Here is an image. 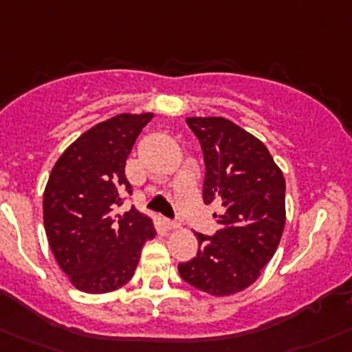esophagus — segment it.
Here are the masks:
<instances>
[{
    "mask_svg": "<svg viewBox=\"0 0 352 352\" xmlns=\"http://www.w3.org/2000/svg\"><path fill=\"white\" fill-rule=\"evenodd\" d=\"M165 226H166V228H168V229H179V228H180V222L170 221V219H166Z\"/></svg>",
    "mask_w": 352,
    "mask_h": 352,
    "instance_id": "esophagus-1",
    "label": "esophagus"
}]
</instances>
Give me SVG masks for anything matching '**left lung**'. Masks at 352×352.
Listing matches in <instances>:
<instances>
[{"instance_id":"8db88e82","label":"left lung","mask_w":352,"mask_h":352,"mask_svg":"<svg viewBox=\"0 0 352 352\" xmlns=\"http://www.w3.org/2000/svg\"><path fill=\"white\" fill-rule=\"evenodd\" d=\"M205 160V203L221 201V229L195 232L198 254L179 264L180 278L215 297L250 287L280 245L285 177L267 147L226 118H187Z\"/></svg>"}]
</instances>
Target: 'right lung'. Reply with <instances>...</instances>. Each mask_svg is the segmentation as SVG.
Wrapping results in <instances>:
<instances>
[{
  "label": "right lung",
  "instance_id": "right-lung-1",
  "mask_svg": "<svg viewBox=\"0 0 352 352\" xmlns=\"http://www.w3.org/2000/svg\"><path fill=\"white\" fill-rule=\"evenodd\" d=\"M153 114H118L78 137L55 163L43 196V221L55 261L78 290L107 294L131 280L153 221L131 206L124 165Z\"/></svg>",
  "mask_w": 352,
  "mask_h": 352
}]
</instances>
